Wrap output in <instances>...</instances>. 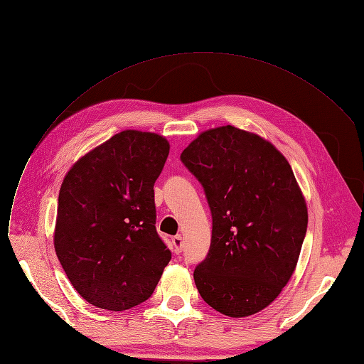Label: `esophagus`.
Returning a JSON list of instances; mask_svg holds the SVG:
<instances>
[{
  "label": "esophagus",
  "instance_id": "obj_1",
  "mask_svg": "<svg viewBox=\"0 0 364 364\" xmlns=\"http://www.w3.org/2000/svg\"><path fill=\"white\" fill-rule=\"evenodd\" d=\"M172 245H173V248H175V252H181V251H182L183 241H182L181 235H176V237L172 238Z\"/></svg>",
  "mask_w": 364,
  "mask_h": 364
}]
</instances>
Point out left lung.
<instances>
[{"instance_id": "obj_1", "label": "left lung", "mask_w": 364, "mask_h": 364, "mask_svg": "<svg viewBox=\"0 0 364 364\" xmlns=\"http://www.w3.org/2000/svg\"><path fill=\"white\" fill-rule=\"evenodd\" d=\"M203 185L211 242L196 267L203 300L230 317L267 307L292 276L307 232V205L287 159L230 124L203 132L181 154Z\"/></svg>"}]
</instances>
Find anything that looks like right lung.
<instances>
[{"label":"right lung","instance_id":"obj_1","mask_svg":"<svg viewBox=\"0 0 364 364\" xmlns=\"http://www.w3.org/2000/svg\"><path fill=\"white\" fill-rule=\"evenodd\" d=\"M168 142L123 131L83 156L64 178L54 247L90 304L122 311L153 295L172 259L156 229L154 183Z\"/></svg>","mask_w":364,"mask_h":364}]
</instances>
